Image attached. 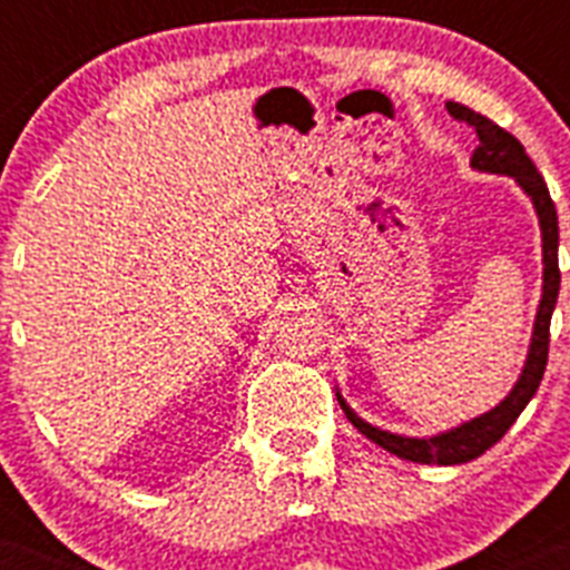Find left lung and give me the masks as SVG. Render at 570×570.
<instances>
[{
	"mask_svg": "<svg viewBox=\"0 0 570 570\" xmlns=\"http://www.w3.org/2000/svg\"><path fill=\"white\" fill-rule=\"evenodd\" d=\"M445 108L454 119L468 122L476 130V136H480V145H476V150L471 156V168L482 170V174L511 176L531 196L533 210L540 216L542 265L546 268H542V299L540 308H537V322H533V336L531 347H528L525 367H522L517 385L511 387V394L500 405L491 407L488 414L476 416L471 422H462L460 428H451L445 434L422 436L420 440V436L391 434V431H382V428H374L371 422L360 420L354 414V407H347V402L336 391V400H340L342 411H345V416L360 434H365L367 440L382 445L391 454H396L400 460L422 462V465H462V462H471L476 456H482L488 448L497 445L505 436L508 428L522 414V407L537 394L542 374H546L548 342H551V314L553 305H557V296H560V262H557L560 225H557V208H553V199L548 194V185L542 179V174L531 163V156L525 154L520 139L508 134L497 122H491L488 116L476 114V110L465 108L460 102H445Z\"/></svg>",
	"mask_w": 570,
	"mask_h": 570,
	"instance_id": "8db88e82",
	"label": "left lung"
}]
</instances>
